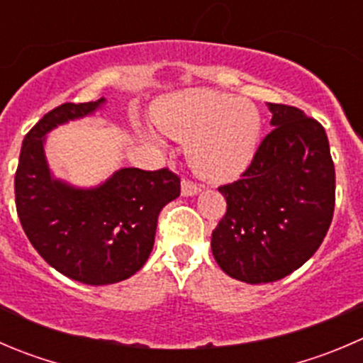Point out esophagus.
<instances>
[{"instance_id": "esophagus-1", "label": "esophagus", "mask_w": 363, "mask_h": 363, "mask_svg": "<svg viewBox=\"0 0 363 363\" xmlns=\"http://www.w3.org/2000/svg\"><path fill=\"white\" fill-rule=\"evenodd\" d=\"M181 193H182V196H195L200 193V186L195 184V182H191V181H182Z\"/></svg>"}]
</instances>
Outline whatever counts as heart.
Here are the masks:
<instances>
[{
  "mask_svg": "<svg viewBox=\"0 0 363 363\" xmlns=\"http://www.w3.org/2000/svg\"><path fill=\"white\" fill-rule=\"evenodd\" d=\"M154 122L164 135L189 142V163L211 181H230L245 172L262 135V117L252 103L203 88L168 96Z\"/></svg>",
  "mask_w": 363,
  "mask_h": 363,
  "instance_id": "1",
  "label": "heart"
}]
</instances>
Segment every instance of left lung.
<instances>
[{
    "instance_id": "obj_1",
    "label": "left lung",
    "mask_w": 363,
    "mask_h": 363,
    "mask_svg": "<svg viewBox=\"0 0 363 363\" xmlns=\"http://www.w3.org/2000/svg\"><path fill=\"white\" fill-rule=\"evenodd\" d=\"M273 131L241 179L218 188L227 213L213 230L218 266L235 280L291 275L321 246L335 207V168L325 128L301 110L267 103Z\"/></svg>"
}]
</instances>
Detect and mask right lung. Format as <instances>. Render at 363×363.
Masks as SVG:
<instances>
[{
    "mask_svg": "<svg viewBox=\"0 0 363 363\" xmlns=\"http://www.w3.org/2000/svg\"><path fill=\"white\" fill-rule=\"evenodd\" d=\"M104 103H65L45 113L24 136L16 172L17 214L33 248L62 275L88 286L122 282L142 269L161 209L181 195V179L168 168H121L96 188L51 174L45 135Z\"/></svg>",
    "mask_w": 363,
    "mask_h": 363,
    "instance_id": "1",
    "label": "right lung"
}]
</instances>
